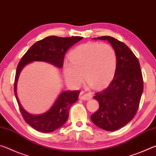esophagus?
I'll list each match as a JSON object with an SVG mask.
<instances>
[{"label": "esophagus", "mask_w": 156, "mask_h": 156, "mask_svg": "<svg viewBox=\"0 0 156 156\" xmlns=\"http://www.w3.org/2000/svg\"><path fill=\"white\" fill-rule=\"evenodd\" d=\"M92 95L90 93H87L86 91H81L80 94V99L82 100H90L92 99Z\"/></svg>", "instance_id": "34e87169"}]
</instances>
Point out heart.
<instances>
[{
    "label": "heart",
    "instance_id": "1",
    "mask_svg": "<svg viewBox=\"0 0 156 156\" xmlns=\"http://www.w3.org/2000/svg\"><path fill=\"white\" fill-rule=\"evenodd\" d=\"M117 66V53L111 45L88 42L78 45L70 52V61L63 64V73L73 86L81 85L86 76L88 86L100 88L113 80Z\"/></svg>",
    "mask_w": 156,
    "mask_h": 156
}]
</instances>
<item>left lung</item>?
<instances>
[{"label": "left lung", "mask_w": 156, "mask_h": 156, "mask_svg": "<svg viewBox=\"0 0 156 156\" xmlns=\"http://www.w3.org/2000/svg\"><path fill=\"white\" fill-rule=\"evenodd\" d=\"M111 43L117 56L113 80L108 87L95 93L99 108L90 116L101 129L113 131L131 122L138 109L143 92V79L139 61L125 43L113 37L94 38Z\"/></svg>", "instance_id": "1"}]
</instances>
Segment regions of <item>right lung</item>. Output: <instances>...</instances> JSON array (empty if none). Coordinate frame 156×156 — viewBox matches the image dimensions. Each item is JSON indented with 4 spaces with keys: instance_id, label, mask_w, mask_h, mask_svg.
Returning <instances> with one entry per match:
<instances>
[{
    "instance_id": "add662e5",
    "label": "right lung",
    "mask_w": 156,
    "mask_h": 156,
    "mask_svg": "<svg viewBox=\"0 0 156 156\" xmlns=\"http://www.w3.org/2000/svg\"><path fill=\"white\" fill-rule=\"evenodd\" d=\"M83 39L81 37H58L50 36L35 43L23 56L18 64L14 81V95L25 121L33 129L43 133H51L60 128L68 120L69 110L77 101L80 90L62 92L52 106L45 113L34 115L23 108L17 95L19 76L25 66L33 61H44L58 68H62L65 55L68 49Z\"/></svg>"
}]
</instances>
